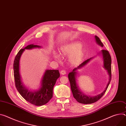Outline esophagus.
<instances>
[{
  "label": "esophagus",
  "instance_id": "34e87169",
  "mask_svg": "<svg viewBox=\"0 0 126 126\" xmlns=\"http://www.w3.org/2000/svg\"><path fill=\"white\" fill-rule=\"evenodd\" d=\"M60 73H61V74H62V75H65V74H66V71H65V70H61V71H60Z\"/></svg>",
  "mask_w": 126,
  "mask_h": 126
}]
</instances>
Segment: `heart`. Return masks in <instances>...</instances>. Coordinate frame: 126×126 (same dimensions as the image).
I'll return each instance as SVG.
<instances>
[{
    "mask_svg": "<svg viewBox=\"0 0 126 126\" xmlns=\"http://www.w3.org/2000/svg\"><path fill=\"white\" fill-rule=\"evenodd\" d=\"M82 45L79 42L72 43L62 46L60 49V55L63 57H70V63L76 66L80 63L83 58L85 50L81 48ZM55 58L59 59L60 57L57 53L54 54Z\"/></svg>",
    "mask_w": 126,
    "mask_h": 126,
    "instance_id": "heart-1",
    "label": "heart"
}]
</instances>
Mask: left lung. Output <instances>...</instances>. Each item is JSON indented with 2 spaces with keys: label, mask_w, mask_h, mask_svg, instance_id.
<instances>
[{
  "label": "left lung",
  "mask_w": 126,
  "mask_h": 126,
  "mask_svg": "<svg viewBox=\"0 0 126 126\" xmlns=\"http://www.w3.org/2000/svg\"><path fill=\"white\" fill-rule=\"evenodd\" d=\"M95 40L96 43L100 45L101 47H104V45L102 43L101 41L100 40L99 38L95 36ZM101 53L103 57V60H104V66L105 69L107 70L109 75V80L108 83L103 92L96 95L94 96H87L84 94L82 92H81L80 90H79L78 86L77 85L76 82V77L77 72H76V70L78 69H80L81 67L85 66L91 59L93 58H90L85 61H84L82 63H81L78 67L77 68H74L73 71L70 72L68 74V78H69V80L70 83V86L71 91L73 94V97L76 99V100L79 103L83 104H90L94 103L97 100H98L103 95L105 94L106 91L110 84V83L111 81V59L110 55L108 50H101Z\"/></svg>",
  "instance_id": "left-lung-1"
}]
</instances>
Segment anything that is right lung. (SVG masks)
<instances>
[{
    "instance_id": "add662e5",
    "label": "right lung",
    "mask_w": 126,
    "mask_h": 126,
    "mask_svg": "<svg viewBox=\"0 0 126 126\" xmlns=\"http://www.w3.org/2000/svg\"><path fill=\"white\" fill-rule=\"evenodd\" d=\"M41 47L33 44L29 45L24 49H20L16 55L14 63V73L16 88L20 94L27 101L37 106L46 104L53 97V90L57 79L60 77L58 70H46L43 77L41 87L38 90L32 92L29 91L22 84L19 74V60L21 55L25 49H32Z\"/></svg>"
}]
</instances>
